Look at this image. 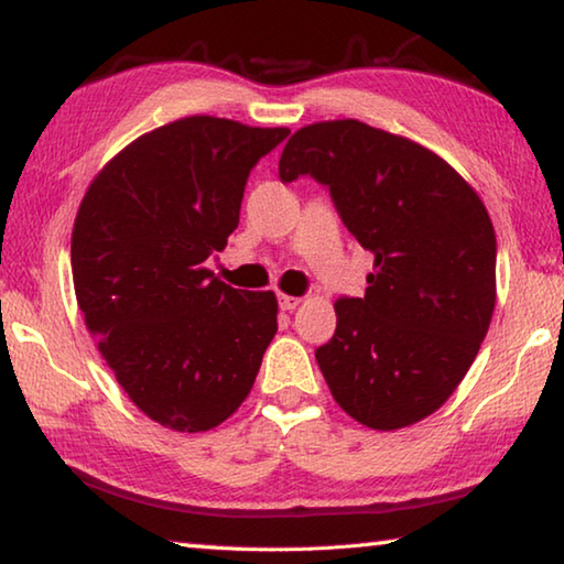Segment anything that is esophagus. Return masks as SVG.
I'll list each match as a JSON object with an SVG mask.
<instances>
[{"instance_id":"obj_1","label":"esophagus","mask_w":564,"mask_h":564,"mask_svg":"<svg viewBox=\"0 0 564 564\" xmlns=\"http://www.w3.org/2000/svg\"><path fill=\"white\" fill-rule=\"evenodd\" d=\"M303 299H299V295H279V305L281 311H295L301 305Z\"/></svg>"}]
</instances>
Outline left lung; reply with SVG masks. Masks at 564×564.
Wrapping results in <instances>:
<instances>
[{
	"label": "left lung",
	"mask_w": 564,
	"mask_h": 564,
	"mask_svg": "<svg viewBox=\"0 0 564 564\" xmlns=\"http://www.w3.org/2000/svg\"><path fill=\"white\" fill-rule=\"evenodd\" d=\"M279 176L330 191L376 256L362 299L336 301L316 350L336 403L373 431L435 413L460 386L495 308V228L473 186L431 149L356 119L293 133Z\"/></svg>",
	"instance_id": "left-lung-1"
}]
</instances>
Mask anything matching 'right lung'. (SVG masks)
<instances>
[{
  "instance_id": "1",
  "label": "right lung",
  "mask_w": 564,
  "mask_h": 564,
  "mask_svg": "<svg viewBox=\"0 0 564 564\" xmlns=\"http://www.w3.org/2000/svg\"><path fill=\"white\" fill-rule=\"evenodd\" d=\"M289 129L186 117L119 151L72 231L76 303L141 413L178 433L234 415L279 330L273 291L206 269L236 231L251 169Z\"/></svg>"
}]
</instances>
